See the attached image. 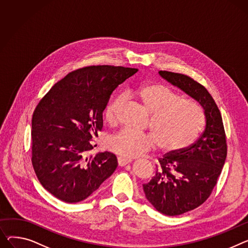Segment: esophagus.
<instances>
[{
  "label": "esophagus",
  "instance_id": "34e87169",
  "mask_svg": "<svg viewBox=\"0 0 248 248\" xmlns=\"http://www.w3.org/2000/svg\"><path fill=\"white\" fill-rule=\"evenodd\" d=\"M130 161H131V159H129V158H124V157H122V156H120V157L118 158V164H119L120 167L125 166V164L129 163Z\"/></svg>",
  "mask_w": 248,
  "mask_h": 248
}]
</instances>
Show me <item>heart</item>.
Masks as SVG:
<instances>
[{
    "mask_svg": "<svg viewBox=\"0 0 248 248\" xmlns=\"http://www.w3.org/2000/svg\"><path fill=\"white\" fill-rule=\"evenodd\" d=\"M143 108L152 113L153 135L124 128L107 140V147L114 154L134 158L150 152L156 145L164 153H177L190 146L200 137L205 117L202 107L190 100L180 98L170 88L160 84H146L136 92ZM124 97L119 95L108 104L105 120L112 124Z\"/></svg>",
    "mask_w": 248,
    "mask_h": 248,
    "instance_id": "b5f03b06",
    "label": "heart"
}]
</instances>
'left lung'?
Returning a JSON list of instances; mask_svg holds the SVG:
<instances>
[{
	"label": "left lung",
	"instance_id": "obj_1",
	"mask_svg": "<svg viewBox=\"0 0 248 248\" xmlns=\"http://www.w3.org/2000/svg\"><path fill=\"white\" fill-rule=\"evenodd\" d=\"M158 74L199 103L205 117L200 139L186 150L159 158L155 176L142 186L146 200L157 211L174 217L207 200L220 175L227 148L220 111L207 90L185 75Z\"/></svg>",
	"mask_w": 248,
	"mask_h": 248
}]
</instances>
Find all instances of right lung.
<instances>
[{
  "mask_svg": "<svg viewBox=\"0 0 248 248\" xmlns=\"http://www.w3.org/2000/svg\"><path fill=\"white\" fill-rule=\"evenodd\" d=\"M137 69L93 65L70 73L37 106L31 119V162L41 185L69 203L85 201L118 167L113 154L90 158L112 92Z\"/></svg>",
  "mask_w": 248,
  "mask_h": 248,
  "instance_id": "obj_1",
  "label": "right lung"
}]
</instances>
